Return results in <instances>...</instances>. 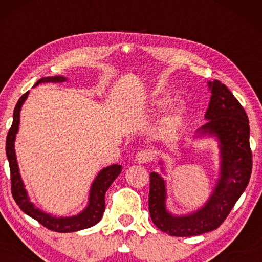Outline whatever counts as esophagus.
Wrapping results in <instances>:
<instances>
[{"instance_id": "esophagus-1", "label": "esophagus", "mask_w": 262, "mask_h": 262, "mask_svg": "<svg viewBox=\"0 0 262 262\" xmlns=\"http://www.w3.org/2000/svg\"><path fill=\"white\" fill-rule=\"evenodd\" d=\"M150 160H151V152H150L149 150L143 149L140 150V151H138L137 161L139 162V164H146V162H149Z\"/></svg>"}]
</instances>
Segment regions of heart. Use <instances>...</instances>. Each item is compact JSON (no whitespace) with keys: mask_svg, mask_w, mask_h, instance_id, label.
Returning a JSON list of instances; mask_svg holds the SVG:
<instances>
[{"mask_svg":"<svg viewBox=\"0 0 262 262\" xmlns=\"http://www.w3.org/2000/svg\"><path fill=\"white\" fill-rule=\"evenodd\" d=\"M155 104L158 107H164L165 104H166V101L165 100H161V101H156ZM182 114V107L179 106V104H176V106L171 107L170 112H169V116H167V121L169 123H175L177 119L181 117Z\"/></svg>","mask_w":262,"mask_h":262,"instance_id":"1","label":"heart"}]
</instances>
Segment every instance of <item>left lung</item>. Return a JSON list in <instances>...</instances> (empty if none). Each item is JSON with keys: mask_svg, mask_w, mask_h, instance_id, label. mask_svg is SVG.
<instances>
[{"mask_svg": "<svg viewBox=\"0 0 262 262\" xmlns=\"http://www.w3.org/2000/svg\"><path fill=\"white\" fill-rule=\"evenodd\" d=\"M208 83L212 97L206 118L209 122L201 132L217 135L222 149V176L210 200L192 215L172 217L165 209L164 180L158 173H150V217L159 229L172 236H193L217 229L229 215L251 176L250 127L245 110L221 81Z\"/></svg>", "mask_w": 262, "mask_h": 262, "instance_id": "left-lung-1", "label": "left lung"}]
</instances>
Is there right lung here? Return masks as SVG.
<instances>
[{"label": "right lung", "instance_id": "obj_1", "mask_svg": "<svg viewBox=\"0 0 262 262\" xmlns=\"http://www.w3.org/2000/svg\"><path fill=\"white\" fill-rule=\"evenodd\" d=\"M65 77L54 76L47 77V79H40L37 81L35 85L39 82H64ZM28 92L22 95L14 107L13 112V122L8 130L7 139H6V154H7L8 162H10L11 171V191L13 200L16 201L20 209L28 214L29 217L39 222L47 229L53 231H59V233H71V231H77L86 229V228L92 227L101 221L103 215L104 208H106V202H104V194H106L108 187L112 185V182L117 179V176L121 173V165H112V166L106 167L98 173L96 180L93 181L91 187V193H90V203L87 208L79 215H75L71 218H56L52 217L50 214L43 213L41 210L35 208L33 204L29 202V198L27 196V192L23 186L22 179H20L19 170H18L16 152H14V139L18 132V125H19V112L22 108L23 102L26 101Z\"/></svg>", "mask_w": 262, "mask_h": 262}]
</instances>
